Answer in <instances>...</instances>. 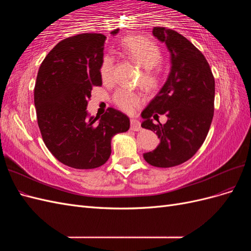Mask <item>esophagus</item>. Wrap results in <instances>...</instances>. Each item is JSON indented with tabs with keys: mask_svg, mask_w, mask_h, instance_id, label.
Here are the masks:
<instances>
[{
	"mask_svg": "<svg viewBox=\"0 0 251 251\" xmlns=\"http://www.w3.org/2000/svg\"><path fill=\"white\" fill-rule=\"evenodd\" d=\"M131 130L132 131H140L141 130V126L138 120L136 119H131Z\"/></svg>",
	"mask_w": 251,
	"mask_h": 251,
	"instance_id": "esophagus-1",
	"label": "esophagus"
}]
</instances>
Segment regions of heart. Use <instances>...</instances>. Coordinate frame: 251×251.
Wrapping results in <instances>:
<instances>
[{"mask_svg":"<svg viewBox=\"0 0 251 251\" xmlns=\"http://www.w3.org/2000/svg\"><path fill=\"white\" fill-rule=\"evenodd\" d=\"M120 48L128 59L143 68V87L150 91L155 90L160 80L158 65L162 60L161 51L157 45L142 36H126L121 40ZM113 70L114 58L110 55H105L100 65V75L103 81L112 80ZM113 101L120 110L131 113L139 107L142 98L139 93L134 91L119 89L114 93Z\"/></svg>","mask_w":251,"mask_h":251,"instance_id":"1","label":"heart"}]
</instances>
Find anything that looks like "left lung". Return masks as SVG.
I'll return each mask as SVG.
<instances>
[{"label": "left lung", "mask_w": 251, "mask_h": 251, "mask_svg": "<svg viewBox=\"0 0 251 251\" xmlns=\"http://www.w3.org/2000/svg\"><path fill=\"white\" fill-rule=\"evenodd\" d=\"M153 34L171 53V72L158 94L141 113V126L156 132L159 146L143 158L157 168H172L191 159L200 149L215 110V78L206 58L175 30L154 27ZM165 115L164 125L150 117Z\"/></svg>", "instance_id": "1"}]
</instances>
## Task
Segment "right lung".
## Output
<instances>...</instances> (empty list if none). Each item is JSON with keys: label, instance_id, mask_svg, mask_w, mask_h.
<instances>
[{"label": "right lung", "instance_id": "obj_1", "mask_svg": "<svg viewBox=\"0 0 251 251\" xmlns=\"http://www.w3.org/2000/svg\"><path fill=\"white\" fill-rule=\"evenodd\" d=\"M105 39L100 33L67 37L48 53L37 72L34 105L43 140L59 162L73 169L104 164L113 136L130 128L128 117L113 108L101 117L88 118L91 91L102 85Z\"/></svg>", "mask_w": 251, "mask_h": 251}]
</instances>
